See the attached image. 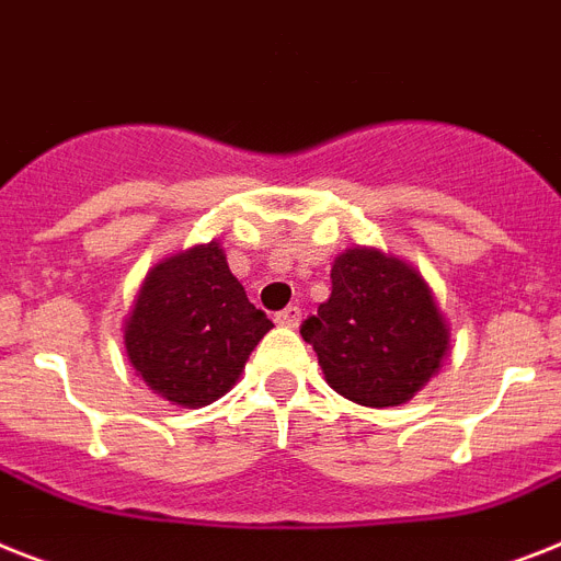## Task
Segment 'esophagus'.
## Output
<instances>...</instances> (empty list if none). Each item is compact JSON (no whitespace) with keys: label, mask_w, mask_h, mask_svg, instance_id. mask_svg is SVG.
<instances>
[{"label":"esophagus","mask_w":561,"mask_h":561,"mask_svg":"<svg viewBox=\"0 0 561 561\" xmlns=\"http://www.w3.org/2000/svg\"><path fill=\"white\" fill-rule=\"evenodd\" d=\"M275 323L277 327H289V330H295V327L300 323V307L280 309V312L275 314Z\"/></svg>","instance_id":"obj_1"}]
</instances>
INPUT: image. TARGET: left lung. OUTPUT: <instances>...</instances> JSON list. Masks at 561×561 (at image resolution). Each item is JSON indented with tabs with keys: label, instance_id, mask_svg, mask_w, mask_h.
<instances>
[{
	"label": "left lung",
	"instance_id": "left-lung-1",
	"mask_svg": "<svg viewBox=\"0 0 561 561\" xmlns=\"http://www.w3.org/2000/svg\"><path fill=\"white\" fill-rule=\"evenodd\" d=\"M330 277V300L300 323L330 387L364 407L410 401L450 344L424 277L375 249L344 252Z\"/></svg>",
	"mask_w": 561,
	"mask_h": 561
}]
</instances>
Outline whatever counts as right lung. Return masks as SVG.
I'll return each instance as SVG.
<instances>
[{
    "mask_svg": "<svg viewBox=\"0 0 561 561\" xmlns=\"http://www.w3.org/2000/svg\"><path fill=\"white\" fill-rule=\"evenodd\" d=\"M270 330L266 312L229 272L224 249L208 243L148 272L125 323V350L151 390L194 410L238 381Z\"/></svg>",
    "mask_w": 561,
    "mask_h": 561,
    "instance_id": "obj_1",
    "label": "right lung"
}]
</instances>
